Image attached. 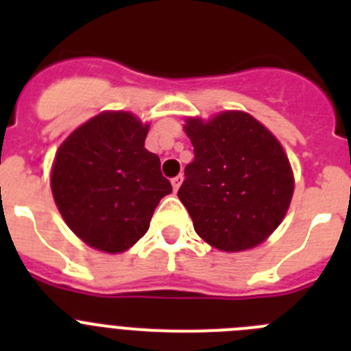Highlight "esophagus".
I'll return each instance as SVG.
<instances>
[{
    "mask_svg": "<svg viewBox=\"0 0 351 351\" xmlns=\"http://www.w3.org/2000/svg\"><path fill=\"white\" fill-rule=\"evenodd\" d=\"M182 184V176H178V178H173L172 179V188L173 191H178L179 190V186Z\"/></svg>",
    "mask_w": 351,
    "mask_h": 351,
    "instance_id": "obj_1",
    "label": "esophagus"
}]
</instances>
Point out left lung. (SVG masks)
<instances>
[{
    "label": "left lung",
    "instance_id": "8db88e82",
    "mask_svg": "<svg viewBox=\"0 0 351 351\" xmlns=\"http://www.w3.org/2000/svg\"><path fill=\"white\" fill-rule=\"evenodd\" d=\"M195 160L184 169L179 200L195 232L221 251L258 246L283 221L293 195L290 161L278 138L239 110L204 121L188 117Z\"/></svg>",
    "mask_w": 351,
    "mask_h": 351
}]
</instances>
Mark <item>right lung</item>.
Wrapping results in <instances>:
<instances>
[{"mask_svg": "<svg viewBox=\"0 0 351 351\" xmlns=\"http://www.w3.org/2000/svg\"><path fill=\"white\" fill-rule=\"evenodd\" d=\"M149 125L130 112H101L70 133L52 167L54 202L88 246L123 253L144 237L172 191L160 158L144 147Z\"/></svg>", "mask_w": 351, "mask_h": 351, "instance_id": "right-lung-1", "label": "right lung"}]
</instances>
